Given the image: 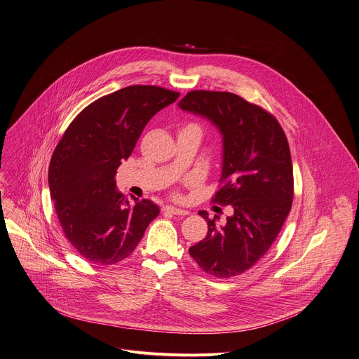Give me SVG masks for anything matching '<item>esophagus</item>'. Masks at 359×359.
<instances>
[{
    "label": "esophagus",
    "mask_w": 359,
    "mask_h": 359,
    "mask_svg": "<svg viewBox=\"0 0 359 359\" xmlns=\"http://www.w3.org/2000/svg\"><path fill=\"white\" fill-rule=\"evenodd\" d=\"M163 212L169 213V215H175V216H187L190 213L187 209H180L176 206H165Z\"/></svg>",
    "instance_id": "34e87169"
}]
</instances>
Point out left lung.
<instances>
[{
	"instance_id": "obj_1",
	"label": "left lung",
	"mask_w": 359,
	"mask_h": 359,
	"mask_svg": "<svg viewBox=\"0 0 359 359\" xmlns=\"http://www.w3.org/2000/svg\"><path fill=\"white\" fill-rule=\"evenodd\" d=\"M177 106L219 129L223 187L213 201L234 209L226 224L198 212L208 234L189 252L205 273L236 277L264 256L290 212L293 168L286 136L271 114L230 92L193 90Z\"/></svg>"
}]
</instances>
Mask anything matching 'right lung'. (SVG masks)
Wrapping results in <instances>:
<instances>
[{
    "label": "right lung",
    "instance_id": "right-lung-1",
    "mask_svg": "<svg viewBox=\"0 0 359 359\" xmlns=\"http://www.w3.org/2000/svg\"><path fill=\"white\" fill-rule=\"evenodd\" d=\"M179 95L153 85L122 88L85 107L57 143L48 172L50 199L66 238L89 263L128 257L158 216L153 201L125 198L116 175L147 122Z\"/></svg>",
    "mask_w": 359,
    "mask_h": 359
}]
</instances>
